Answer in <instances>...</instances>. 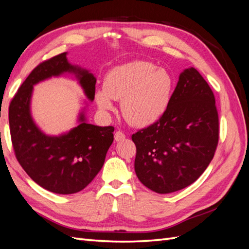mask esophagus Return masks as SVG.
I'll use <instances>...</instances> for the list:
<instances>
[{"mask_svg": "<svg viewBox=\"0 0 249 249\" xmlns=\"http://www.w3.org/2000/svg\"><path fill=\"white\" fill-rule=\"evenodd\" d=\"M125 138V135L123 131H117L115 134H114V139L115 141H122Z\"/></svg>", "mask_w": 249, "mask_h": 249, "instance_id": "obj_1", "label": "esophagus"}]
</instances>
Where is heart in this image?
Returning <instances> with one entry per match:
<instances>
[{"label":"heart","mask_w":249,"mask_h":249,"mask_svg":"<svg viewBox=\"0 0 249 249\" xmlns=\"http://www.w3.org/2000/svg\"><path fill=\"white\" fill-rule=\"evenodd\" d=\"M173 79L163 69L147 61H133L111 70L104 89L96 90L97 106L105 112L115 109L113 100L122 101V112L129 124L147 126L157 123L169 107Z\"/></svg>","instance_id":"heart-1"}]
</instances>
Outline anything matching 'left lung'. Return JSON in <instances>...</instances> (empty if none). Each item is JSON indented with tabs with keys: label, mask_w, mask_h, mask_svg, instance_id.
<instances>
[{
	"label": "left lung",
	"mask_w": 249,
	"mask_h": 249,
	"mask_svg": "<svg viewBox=\"0 0 249 249\" xmlns=\"http://www.w3.org/2000/svg\"><path fill=\"white\" fill-rule=\"evenodd\" d=\"M219 139L215 96L194 67L179 74L169 107L157 123L132 135L135 171L157 193L194 183L212 161Z\"/></svg>",
	"instance_id": "left-lung-1"
}]
</instances>
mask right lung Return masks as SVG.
<instances>
[{
	"mask_svg": "<svg viewBox=\"0 0 249 249\" xmlns=\"http://www.w3.org/2000/svg\"><path fill=\"white\" fill-rule=\"evenodd\" d=\"M74 72L90 101L95 95L92 73L69 63L62 53L37 65L18 88L9 106V125L17 159L36 184L57 194L77 193L102 169L114 138V127L80 124L61 136H47L34 124L30 113L33 85L40 81Z\"/></svg>",
	"mask_w": 249,
	"mask_h": 249,
	"instance_id": "obj_1",
	"label": "right lung"
}]
</instances>
